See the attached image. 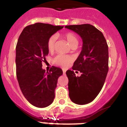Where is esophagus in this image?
I'll list each match as a JSON object with an SVG mask.
<instances>
[{
    "label": "esophagus",
    "mask_w": 127,
    "mask_h": 127,
    "mask_svg": "<svg viewBox=\"0 0 127 127\" xmlns=\"http://www.w3.org/2000/svg\"><path fill=\"white\" fill-rule=\"evenodd\" d=\"M65 72H66L65 69H63V73L65 74Z\"/></svg>",
    "instance_id": "obj_1"
}]
</instances>
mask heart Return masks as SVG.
<instances>
[{
    "instance_id": "obj_1",
    "label": "heart",
    "mask_w": 127,
    "mask_h": 127,
    "mask_svg": "<svg viewBox=\"0 0 127 127\" xmlns=\"http://www.w3.org/2000/svg\"><path fill=\"white\" fill-rule=\"evenodd\" d=\"M64 36L71 47L77 45L78 39L74 33L72 32H67L64 35ZM56 40H57V35H53L48 39L47 42V48L50 52H52L55 49ZM72 60L73 58L70 56L65 55H58L53 59V63L55 64L62 66L63 67H67L72 62Z\"/></svg>"
}]
</instances>
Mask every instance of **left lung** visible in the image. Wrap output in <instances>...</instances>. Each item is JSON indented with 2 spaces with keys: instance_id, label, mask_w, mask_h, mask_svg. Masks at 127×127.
<instances>
[{
  "instance_id": "obj_1",
  "label": "left lung",
  "mask_w": 127,
  "mask_h": 127,
  "mask_svg": "<svg viewBox=\"0 0 127 127\" xmlns=\"http://www.w3.org/2000/svg\"><path fill=\"white\" fill-rule=\"evenodd\" d=\"M79 35L83 40L82 50L74 63L73 70L66 72L69 79V97L79 105L92 102L103 87L108 72V46L104 35L90 24L65 27Z\"/></svg>"
}]
</instances>
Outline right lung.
I'll list each match as a JSON object with an SVG mask.
<instances>
[{
  "instance_id": "right-lung-1",
  "label": "right lung",
  "mask_w": 127,
  "mask_h": 127,
  "mask_svg": "<svg viewBox=\"0 0 127 127\" xmlns=\"http://www.w3.org/2000/svg\"><path fill=\"white\" fill-rule=\"evenodd\" d=\"M63 28L36 23L26 27L18 40L16 67L19 86L26 99L37 107H46L53 102L58 78L63 74L59 67L52 66L49 72L42 68L49 53L48 39Z\"/></svg>"
}]
</instances>
